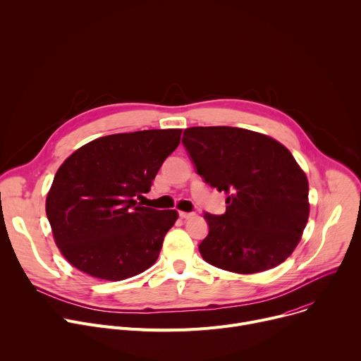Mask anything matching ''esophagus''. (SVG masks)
Returning <instances> with one entry per match:
<instances>
[{"mask_svg":"<svg viewBox=\"0 0 361 361\" xmlns=\"http://www.w3.org/2000/svg\"><path fill=\"white\" fill-rule=\"evenodd\" d=\"M178 216L181 217V219H191V217H194L195 216V213H187V212H178Z\"/></svg>","mask_w":361,"mask_h":361,"instance_id":"obj_1","label":"esophagus"}]
</instances>
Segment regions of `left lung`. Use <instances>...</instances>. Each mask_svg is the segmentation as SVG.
<instances>
[{
    "label": "left lung",
    "mask_w": 361,
    "mask_h": 361,
    "mask_svg": "<svg viewBox=\"0 0 361 361\" xmlns=\"http://www.w3.org/2000/svg\"><path fill=\"white\" fill-rule=\"evenodd\" d=\"M183 144L201 178L227 194L224 214H204L202 259L238 274L281 264L310 213L308 181L293 154L271 137L226 126L187 128Z\"/></svg>",
    "instance_id": "obj_1"
}]
</instances>
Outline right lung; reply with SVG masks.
<instances>
[{"label":"right lung","instance_id":"1","mask_svg":"<svg viewBox=\"0 0 361 361\" xmlns=\"http://www.w3.org/2000/svg\"><path fill=\"white\" fill-rule=\"evenodd\" d=\"M180 128L99 137L61 164L45 212L67 262L101 280L134 277L157 262L176 210L142 207L160 167L178 147Z\"/></svg>","mask_w":361,"mask_h":361}]
</instances>
